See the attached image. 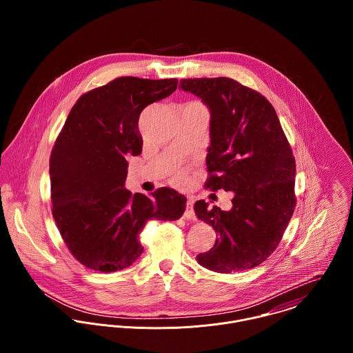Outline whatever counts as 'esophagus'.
Returning <instances> with one entry per match:
<instances>
[{
  "mask_svg": "<svg viewBox=\"0 0 353 353\" xmlns=\"http://www.w3.org/2000/svg\"><path fill=\"white\" fill-rule=\"evenodd\" d=\"M185 217H186V219H189V220H192V219H194V217H196V214H194V209H193V200H192V199H189V200H188V203H186Z\"/></svg>",
  "mask_w": 353,
  "mask_h": 353,
  "instance_id": "1",
  "label": "esophagus"
}]
</instances>
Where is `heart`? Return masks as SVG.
<instances>
[{
	"instance_id": "obj_1",
	"label": "heart",
	"mask_w": 353,
	"mask_h": 353,
	"mask_svg": "<svg viewBox=\"0 0 353 353\" xmlns=\"http://www.w3.org/2000/svg\"><path fill=\"white\" fill-rule=\"evenodd\" d=\"M175 181H176V182H182V181H183V174H182V172H178L176 176H175Z\"/></svg>"
}]
</instances>
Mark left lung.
Listing matches in <instances>:
<instances>
[{"label":"left lung","mask_w":353,"mask_h":353,"mask_svg":"<svg viewBox=\"0 0 353 353\" xmlns=\"http://www.w3.org/2000/svg\"><path fill=\"white\" fill-rule=\"evenodd\" d=\"M179 88L210 111L205 188L234 192L227 212L194 203L197 217L217 234L197 261L219 273L255 268L276 250L296 205L290 143L269 101L232 79H183Z\"/></svg>","instance_id":"left-lung-1"}]
</instances>
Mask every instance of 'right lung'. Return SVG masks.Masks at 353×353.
Listing matches in <instances>:
<instances>
[{
  "label": "right lung",
  "instance_id": "obj_1",
  "mask_svg": "<svg viewBox=\"0 0 353 353\" xmlns=\"http://www.w3.org/2000/svg\"><path fill=\"white\" fill-rule=\"evenodd\" d=\"M176 79L118 77L79 98L50 156L52 217L72 255L103 273L129 268L148 220H178L186 197L170 188L147 197L126 190V156L143 151L141 111L170 97Z\"/></svg>",
  "mask_w": 353,
  "mask_h": 353
}]
</instances>
